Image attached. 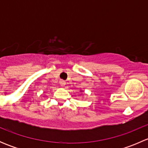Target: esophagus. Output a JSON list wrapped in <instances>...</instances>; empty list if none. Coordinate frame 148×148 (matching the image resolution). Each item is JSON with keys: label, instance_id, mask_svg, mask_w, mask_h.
<instances>
[{"label": "esophagus", "instance_id": "obj_1", "mask_svg": "<svg viewBox=\"0 0 148 148\" xmlns=\"http://www.w3.org/2000/svg\"><path fill=\"white\" fill-rule=\"evenodd\" d=\"M59 84H60V85L62 86H64L66 85V82L64 81V80H60L59 81Z\"/></svg>", "mask_w": 148, "mask_h": 148}]
</instances>
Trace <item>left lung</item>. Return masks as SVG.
I'll use <instances>...</instances> for the list:
<instances>
[{"instance_id": "1", "label": "left lung", "mask_w": 148, "mask_h": 148, "mask_svg": "<svg viewBox=\"0 0 148 148\" xmlns=\"http://www.w3.org/2000/svg\"><path fill=\"white\" fill-rule=\"evenodd\" d=\"M81 92H82V91H81Z\"/></svg>"}]
</instances>
